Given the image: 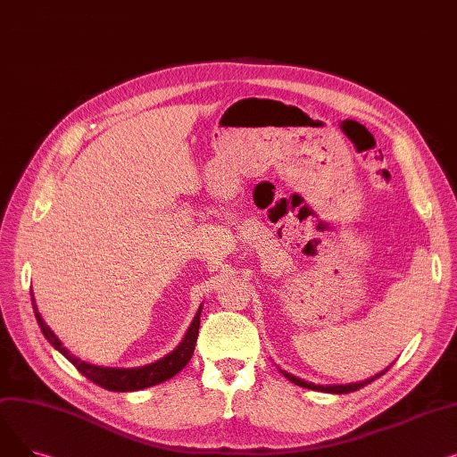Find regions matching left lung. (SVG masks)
Listing matches in <instances>:
<instances>
[{
	"instance_id": "obj_1",
	"label": "left lung",
	"mask_w": 457,
	"mask_h": 457,
	"mask_svg": "<svg viewBox=\"0 0 457 457\" xmlns=\"http://www.w3.org/2000/svg\"><path fill=\"white\" fill-rule=\"evenodd\" d=\"M279 370H281V369H279ZM387 370H389V369L381 370L379 374H376V376H372V378H369V379H365V381L348 383V386H315V383H309V381H305V379H302V378H296L295 374H289V372H285V370H281V374H283L287 379H289V381H293L295 386H300V387H305V389L322 391V393H333V395H346V393H353V391H357V389H361V387L369 386V383H372L376 378L383 376Z\"/></svg>"
}]
</instances>
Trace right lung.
Returning a JSON list of instances; mask_svg holds the SVG:
<instances>
[{"label":"right lung","instance_id":"add662e5","mask_svg":"<svg viewBox=\"0 0 457 457\" xmlns=\"http://www.w3.org/2000/svg\"><path fill=\"white\" fill-rule=\"evenodd\" d=\"M33 296V293H31ZM33 300V309H35V317L37 322L40 326V331L44 333V337L50 341V345L59 350L68 361L74 365L85 378H88L90 381H94L96 386H100L104 389L109 391H116V393H128V391H138V389H146L152 386H157V383H162L166 379H170L172 376H176L179 370H183V367L190 361L192 353H195V346H196V339H198V329H200V315H202V305L198 309V313L192 320L188 331L185 333V339L179 343V346L170 352L168 355H164L159 361L146 365V367H137V369H111V367H100V365H90L87 361H81L79 357H76L74 353H70L62 343L57 339V335L50 329L40 313L37 311L35 305V298Z\"/></svg>","mask_w":457,"mask_h":457}]
</instances>
